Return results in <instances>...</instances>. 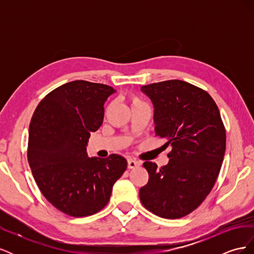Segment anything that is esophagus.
<instances>
[{
    "label": "esophagus",
    "mask_w": 254,
    "mask_h": 254,
    "mask_svg": "<svg viewBox=\"0 0 254 254\" xmlns=\"http://www.w3.org/2000/svg\"><path fill=\"white\" fill-rule=\"evenodd\" d=\"M127 162H128V168H130V170H131V168H135V167L141 165L139 161H136L134 159H128Z\"/></svg>",
    "instance_id": "34e87169"
}]
</instances>
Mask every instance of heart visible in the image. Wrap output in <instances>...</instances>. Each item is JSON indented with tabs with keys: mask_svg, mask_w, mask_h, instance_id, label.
<instances>
[{
	"mask_svg": "<svg viewBox=\"0 0 254 254\" xmlns=\"http://www.w3.org/2000/svg\"><path fill=\"white\" fill-rule=\"evenodd\" d=\"M129 101H130V103H131V106L137 105V104H142V103H143V102L141 101V99H139V98H137V97L134 96V95H130V96H129Z\"/></svg>",
	"mask_w": 254,
	"mask_h": 254,
	"instance_id": "b5f03b06",
	"label": "heart"
}]
</instances>
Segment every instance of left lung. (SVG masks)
Listing matches in <instances>:
<instances>
[{
    "label": "left lung",
    "instance_id": "obj_1",
    "mask_svg": "<svg viewBox=\"0 0 254 254\" xmlns=\"http://www.w3.org/2000/svg\"><path fill=\"white\" fill-rule=\"evenodd\" d=\"M153 105L156 135L172 146L161 168L147 161L149 179L142 204L160 217L186 216L202 203L216 181L226 151V130L217 105L202 89L182 80L141 88Z\"/></svg>",
    "mask_w": 254,
    "mask_h": 254
}]
</instances>
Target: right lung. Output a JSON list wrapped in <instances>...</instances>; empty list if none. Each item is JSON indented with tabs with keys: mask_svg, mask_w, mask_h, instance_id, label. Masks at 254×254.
I'll return each instance as SVG.
<instances>
[{
	"mask_svg": "<svg viewBox=\"0 0 254 254\" xmlns=\"http://www.w3.org/2000/svg\"><path fill=\"white\" fill-rule=\"evenodd\" d=\"M115 92L103 83H64L42 99L30 121L27 159L35 181L49 202L71 216L101 211L127 168L122 156L87 153L91 132L102 126L104 105Z\"/></svg>",
	"mask_w": 254,
	"mask_h": 254,
	"instance_id": "right-lung-1",
	"label": "right lung"
}]
</instances>
